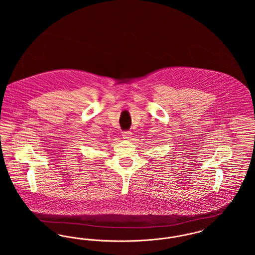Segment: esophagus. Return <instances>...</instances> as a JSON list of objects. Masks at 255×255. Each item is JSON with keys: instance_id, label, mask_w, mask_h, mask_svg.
<instances>
[{"instance_id": "esophagus-1", "label": "esophagus", "mask_w": 255, "mask_h": 255, "mask_svg": "<svg viewBox=\"0 0 255 255\" xmlns=\"http://www.w3.org/2000/svg\"><path fill=\"white\" fill-rule=\"evenodd\" d=\"M122 135H123V138H124V139L129 140V139L132 137V133H131L130 131H128V132H124V133H122Z\"/></svg>"}]
</instances>
